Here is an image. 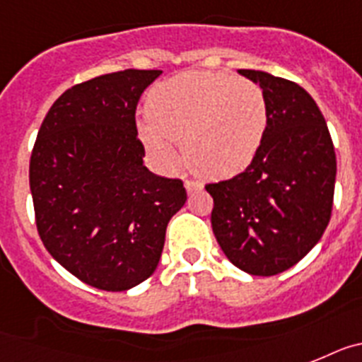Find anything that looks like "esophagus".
<instances>
[{
  "mask_svg": "<svg viewBox=\"0 0 362 362\" xmlns=\"http://www.w3.org/2000/svg\"><path fill=\"white\" fill-rule=\"evenodd\" d=\"M184 185H185V189H187V193H197V191H200L204 187L199 180H189V178L184 182Z\"/></svg>",
  "mask_w": 362,
  "mask_h": 362,
  "instance_id": "34e87169",
  "label": "esophagus"
}]
</instances>
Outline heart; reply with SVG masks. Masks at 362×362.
<instances>
[{
	"label": "heart",
	"instance_id": "b5f03b06",
	"mask_svg": "<svg viewBox=\"0 0 362 362\" xmlns=\"http://www.w3.org/2000/svg\"><path fill=\"white\" fill-rule=\"evenodd\" d=\"M147 118L138 136L162 165L185 162L209 178L238 175L255 158L268 131L262 87L224 72L187 71L156 83L147 96Z\"/></svg>",
	"mask_w": 362,
	"mask_h": 362
}]
</instances>
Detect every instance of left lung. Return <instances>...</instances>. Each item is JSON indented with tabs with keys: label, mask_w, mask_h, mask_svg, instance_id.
Here are the masks:
<instances>
[{
	"label": "left lung",
	"mask_w": 362,
	"mask_h": 362,
	"mask_svg": "<svg viewBox=\"0 0 362 362\" xmlns=\"http://www.w3.org/2000/svg\"><path fill=\"white\" fill-rule=\"evenodd\" d=\"M238 72L262 87L268 131L244 171L206 184L211 228L238 269L272 276L306 257L325 233L337 160L325 116L303 87L262 71Z\"/></svg>",
	"instance_id": "1"
}]
</instances>
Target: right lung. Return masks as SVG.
I'll return each instance as SVG.
<instances>
[{
    "mask_svg": "<svg viewBox=\"0 0 362 362\" xmlns=\"http://www.w3.org/2000/svg\"><path fill=\"white\" fill-rule=\"evenodd\" d=\"M162 71L96 76L47 112L30 155L36 228L52 259L81 282L125 291L153 275L184 182L144 165L136 105Z\"/></svg>",
    "mask_w": 362,
    "mask_h": 362,
    "instance_id": "obj_1",
    "label": "right lung"
}]
</instances>
